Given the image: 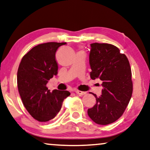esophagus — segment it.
<instances>
[{
    "label": "esophagus",
    "instance_id": "1",
    "mask_svg": "<svg viewBox=\"0 0 150 150\" xmlns=\"http://www.w3.org/2000/svg\"><path fill=\"white\" fill-rule=\"evenodd\" d=\"M74 91L76 93H77V94H79V95H84V94H86V92H85V91L78 90V89H75Z\"/></svg>",
    "mask_w": 150,
    "mask_h": 150
}]
</instances>
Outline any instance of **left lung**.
<instances>
[{"label": "left lung", "instance_id": "8db88e82", "mask_svg": "<svg viewBox=\"0 0 150 150\" xmlns=\"http://www.w3.org/2000/svg\"><path fill=\"white\" fill-rule=\"evenodd\" d=\"M89 64L91 79L99 78L104 88L100 97L92 93L96 103L88 110V116L96 124H111L122 115L132 96L133 81L129 60L112 44L93 43Z\"/></svg>", "mask_w": 150, "mask_h": 150}]
</instances>
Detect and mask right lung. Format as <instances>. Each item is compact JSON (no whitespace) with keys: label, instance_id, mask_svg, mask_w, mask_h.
Here are the masks:
<instances>
[{"label":"right lung","instance_id":"1","mask_svg":"<svg viewBox=\"0 0 150 150\" xmlns=\"http://www.w3.org/2000/svg\"><path fill=\"white\" fill-rule=\"evenodd\" d=\"M66 42H47L35 46L22 58L17 71V86L24 106L31 116L40 122L54 118L61 110L63 100L70 96L68 91L46 87L58 73L55 54Z\"/></svg>","mask_w":150,"mask_h":150}]
</instances>
